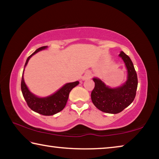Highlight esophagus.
Instances as JSON below:
<instances>
[{
    "label": "esophagus",
    "instance_id": "34e87169",
    "mask_svg": "<svg viewBox=\"0 0 159 159\" xmlns=\"http://www.w3.org/2000/svg\"><path fill=\"white\" fill-rule=\"evenodd\" d=\"M91 76H92V74H91L90 73H88H88H86V74L84 75V76H83V80H86V79H90Z\"/></svg>",
    "mask_w": 159,
    "mask_h": 159
}]
</instances>
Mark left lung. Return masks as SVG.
Masks as SVG:
<instances>
[{
    "label": "left lung",
    "instance_id": "8db88e82",
    "mask_svg": "<svg viewBox=\"0 0 159 159\" xmlns=\"http://www.w3.org/2000/svg\"><path fill=\"white\" fill-rule=\"evenodd\" d=\"M118 56L124 61L127 69L125 83L111 88L99 78L93 79L95 82V88L91 93L93 103L99 110L108 114H118L130 105L135 98L138 88V76L133 61L123 51Z\"/></svg>",
    "mask_w": 159,
    "mask_h": 159
}]
</instances>
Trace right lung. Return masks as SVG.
<instances>
[{
  "label": "right lung",
  "mask_w": 159,
  "mask_h": 159,
  "mask_svg": "<svg viewBox=\"0 0 159 159\" xmlns=\"http://www.w3.org/2000/svg\"><path fill=\"white\" fill-rule=\"evenodd\" d=\"M46 48H48V46L39 48L27 58L25 67H24L22 77H21V90L24 98L31 110L44 116H52L61 111L65 107L69 98V93L74 87L79 84V82L67 83L52 95L43 97V98L37 96L29 90L24 79V72H25V67L27 65L28 61L32 56L39 52V51L43 50Z\"/></svg>",
  "instance_id": "1"
}]
</instances>
